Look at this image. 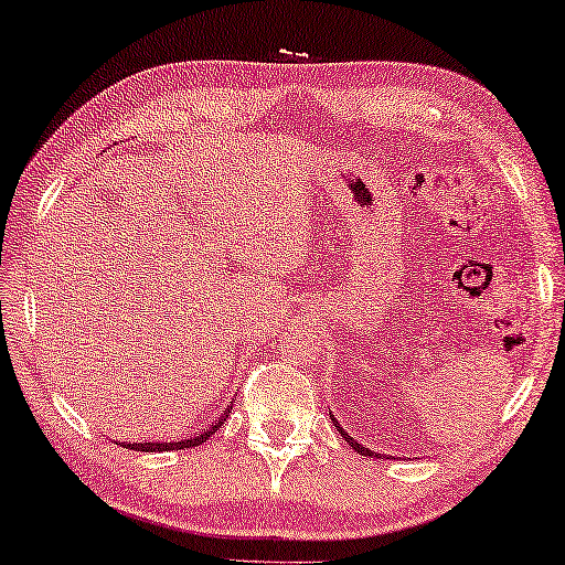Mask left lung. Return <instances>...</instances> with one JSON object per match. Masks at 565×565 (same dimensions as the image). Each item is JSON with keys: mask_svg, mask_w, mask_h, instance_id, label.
Instances as JSON below:
<instances>
[{"mask_svg": "<svg viewBox=\"0 0 565 565\" xmlns=\"http://www.w3.org/2000/svg\"><path fill=\"white\" fill-rule=\"evenodd\" d=\"M330 417H332V424H334V429H338V431H340V437H342L344 441H348V444H350V447H352L354 451H358V454H364V457H377V459H382V457H380V454H374L372 449H367V447H362V444H360V441H354V439L350 437V434L342 429V424H340L338 419H334V414H332V412H330Z\"/></svg>", "mask_w": 565, "mask_h": 565, "instance_id": "left-lung-1", "label": "left lung"}]
</instances>
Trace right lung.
Returning a JSON list of instances; mask_svg holds the SVG:
<instances>
[{
    "mask_svg": "<svg viewBox=\"0 0 565 565\" xmlns=\"http://www.w3.org/2000/svg\"><path fill=\"white\" fill-rule=\"evenodd\" d=\"M227 414H231V407L225 409V414H221L211 427H205L201 434H191V437L185 439H178V441H118L121 447L126 449H136V451H178V449H191V447H201V444L215 434L217 429L223 427V422L227 419Z\"/></svg>",
    "mask_w": 565,
    "mask_h": 565,
    "instance_id": "obj_1",
    "label": "right lung"
}]
</instances>
